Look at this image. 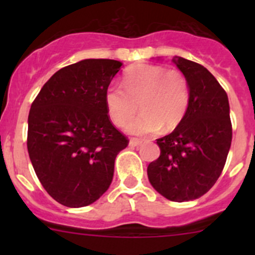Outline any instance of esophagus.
Returning <instances> with one entry per match:
<instances>
[{
    "mask_svg": "<svg viewBox=\"0 0 255 255\" xmlns=\"http://www.w3.org/2000/svg\"><path fill=\"white\" fill-rule=\"evenodd\" d=\"M140 144H142V140H139V139H130L129 143H128V145L132 146V148H134V146L140 145Z\"/></svg>",
    "mask_w": 255,
    "mask_h": 255,
    "instance_id": "34e87169",
    "label": "esophagus"
}]
</instances>
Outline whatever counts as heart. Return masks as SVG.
I'll list each match as a JSON object with an SVG mask.
<instances>
[{"mask_svg":"<svg viewBox=\"0 0 255 255\" xmlns=\"http://www.w3.org/2000/svg\"><path fill=\"white\" fill-rule=\"evenodd\" d=\"M123 87L111 85L105 91V106L112 122L123 127L136 112V102L142 113L126 127L129 134L144 137L164 129H173L190 104V85L179 70L161 65L137 64L127 69Z\"/></svg>","mask_w":255,"mask_h":255,"instance_id":"heart-1","label":"heart"}]
</instances>
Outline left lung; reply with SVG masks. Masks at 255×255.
Instances as JSON below:
<instances>
[{"instance_id":"8db88e82","label":"left lung","mask_w":255,"mask_h":255,"mask_svg":"<svg viewBox=\"0 0 255 255\" xmlns=\"http://www.w3.org/2000/svg\"><path fill=\"white\" fill-rule=\"evenodd\" d=\"M173 61L189 81L190 104L175 129L156 139L160 155L146 173L161 196L184 202L201 197L220 177L232 143V123L227 94L215 76L181 56Z\"/></svg>"}]
</instances>
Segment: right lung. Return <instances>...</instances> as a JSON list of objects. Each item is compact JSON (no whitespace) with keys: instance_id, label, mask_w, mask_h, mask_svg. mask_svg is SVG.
I'll list each match as a JSON object with an SVG mask.
<instances>
[{"instance_id":"add662e5","label":"right lung","mask_w":255,"mask_h":255,"mask_svg":"<svg viewBox=\"0 0 255 255\" xmlns=\"http://www.w3.org/2000/svg\"><path fill=\"white\" fill-rule=\"evenodd\" d=\"M121 66L111 59L65 66L45 82L30 106V161L48 194L66 207L99 200L112 182L116 156L128 145L105 106V91Z\"/></svg>"}]
</instances>
